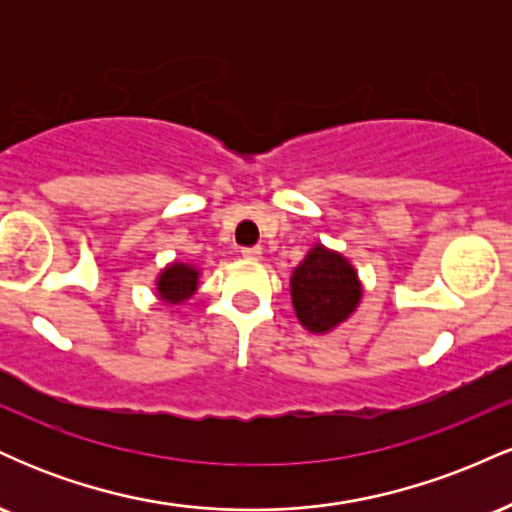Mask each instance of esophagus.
Wrapping results in <instances>:
<instances>
[{
    "instance_id": "obj_1",
    "label": "esophagus",
    "mask_w": 512,
    "mask_h": 512,
    "mask_svg": "<svg viewBox=\"0 0 512 512\" xmlns=\"http://www.w3.org/2000/svg\"><path fill=\"white\" fill-rule=\"evenodd\" d=\"M240 255H243L245 260H260L262 248L260 245H255V248H240Z\"/></svg>"
}]
</instances>
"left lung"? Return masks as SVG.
I'll return each mask as SVG.
<instances>
[{
    "label": "left lung",
    "mask_w": 512,
    "mask_h": 512,
    "mask_svg": "<svg viewBox=\"0 0 512 512\" xmlns=\"http://www.w3.org/2000/svg\"><path fill=\"white\" fill-rule=\"evenodd\" d=\"M363 289L356 269L339 252L315 245L293 269L291 298L305 330L325 334L349 317L361 303Z\"/></svg>",
    "instance_id": "left-lung-1"
}]
</instances>
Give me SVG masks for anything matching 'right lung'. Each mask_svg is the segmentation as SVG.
I'll return each instance as SVG.
<instances>
[{"label": "right lung", "instance_id": "1", "mask_svg": "<svg viewBox=\"0 0 512 512\" xmlns=\"http://www.w3.org/2000/svg\"><path fill=\"white\" fill-rule=\"evenodd\" d=\"M199 284V269L185 262H173L158 274L156 289L163 303L178 305L195 296Z\"/></svg>", "mask_w": 512, "mask_h": 512}]
</instances>
